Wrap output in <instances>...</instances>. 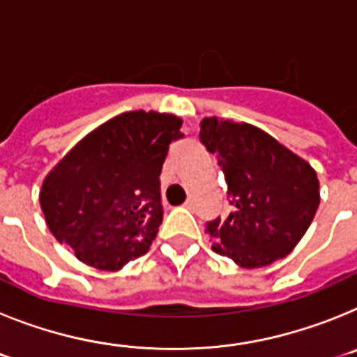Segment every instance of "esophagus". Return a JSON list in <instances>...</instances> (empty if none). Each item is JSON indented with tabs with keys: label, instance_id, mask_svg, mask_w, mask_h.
I'll return each mask as SVG.
<instances>
[{
	"label": "esophagus",
	"instance_id": "esophagus-1",
	"mask_svg": "<svg viewBox=\"0 0 357 357\" xmlns=\"http://www.w3.org/2000/svg\"><path fill=\"white\" fill-rule=\"evenodd\" d=\"M184 207H185V209H189V211H193L195 209V202L191 200V198H188V200L184 202Z\"/></svg>",
	"mask_w": 357,
	"mask_h": 357
}]
</instances>
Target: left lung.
I'll use <instances>...</instances> for the list:
<instances>
[{
  "instance_id": "1",
  "label": "left lung",
  "mask_w": 357,
  "mask_h": 357,
  "mask_svg": "<svg viewBox=\"0 0 357 357\" xmlns=\"http://www.w3.org/2000/svg\"><path fill=\"white\" fill-rule=\"evenodd\" d=\"M200 141L216 155L230 214L207 222L213 250L243 268L288 255L320 204L317 173L272 135L248 123L206 118Z\"/></svg>"
}]
</instances>
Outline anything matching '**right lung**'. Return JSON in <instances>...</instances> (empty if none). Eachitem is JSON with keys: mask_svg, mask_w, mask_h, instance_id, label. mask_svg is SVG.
<instances>
[{"mask_svg": "<svg viewBox=\"0 0 357 357\" xmlns=\"http://www.w3.org/2000/svg\"><path fill=\"white\" fill-rule=\"evenodd\" d=\"M182 119L134 110L103 123L46 176L40 207L52 234L82 263L119 270L144 255L162 223L160 169Z\"/></svg>", "mask_w": 357, "mask_h": 357, "instance_id": "1", "label": "right lung"}]
</instances>
